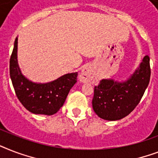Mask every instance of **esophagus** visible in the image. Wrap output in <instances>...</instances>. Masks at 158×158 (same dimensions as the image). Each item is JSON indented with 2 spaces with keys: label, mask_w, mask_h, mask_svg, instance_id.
Here are the masks:
<instances>
[{
  "label": "esophagus",
  "mask_w": 158,
  "mask_h": 158,
  "mask_svg": "<svg viewBox=\"0 0 158 158\" xmlns=\"http://www.w3.org/2000/svg\"><path fill=\"white\" fill-rule=\"evenodd\" d=\"M94 75H95V74H94V69H93L91 65L88 64L83 68L80 74H79V79L82 83H86V82L90 81L94 79Z\"/></svg>",
  "instance_id": "34e87169"
}]
</instances>
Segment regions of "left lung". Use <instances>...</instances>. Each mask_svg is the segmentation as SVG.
<instances>
[{
    "mask_svg": "<svg viewBox=\"0 0 158 158\" xmlns=\"http://www.w3.org/2000/svg\"><path fill=\"white\" fill-rule=\"evenodd\" d=\"M150 58L145 56L139 67L125 82L102 79L94 88L93 108L99 117L118 120L125 117L139 103L149 84Z\"/></svg>",
    "mask_w": 158,
    "mask_h": 158,
    "instance_id": "left-lung-1",
    "label": "left lung"
}]
</instances>
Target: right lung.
<instances>
[{
	"label": "right lung",
	"instance_id": "right-lung-1",
	"mask_svg": "<svg viewBox=\"0 0 158 158\" xmlns=\"http://www.w3.org/2000/svg\"><path fill=\"white\" fill-rule=\"evenodd\" d=\"M17 49L18 38H15L10 60V76L18 99L33 114L51 115L56 113L64 105L69 90L77 82L78 73L66 74L45 84L32 82L21 73Z\"/></svg>",
	"mask_w": 158,
	"mask_h": 158
}]
</instances>
